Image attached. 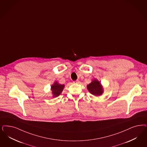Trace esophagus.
Wrapping results in <instances>:
<instances>
[{
	"label": "esophagus",
	"mask_w": 147,
	"mask_h": 147,
	"mask_svg": "<svg viewBox=\"0 0 147 147\" xmlns=\"http://www.w3.org/2000/svg\"><path fill=\"white\" fill-rule=\"evenodd\" d=\"M73 82H74V84H79V83H80V81H79V80H76V81H73Z\"/></svg>",
	"instance_id": "esophagus-1"
}]
</instances>
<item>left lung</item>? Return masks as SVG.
Segmentation results:
<instances>
[{
	"label": "left lung",
	"instance_id": "1",
	"mask_svg": "<svg viewBox=\"0 0 147 147\" xmlns=\"http://www.w3.org/2000/svg\"><path fill=\"white\" fill-rule=\"evenodd\" d=\"M89 92L94 96H100L104 93V88L101 83L96 79H93L91 82L87 86Z\"/></svg>",
	"mask_w": 147,
	"mask_h": 147
}]
</instances>
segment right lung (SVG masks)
Returning <instances> with one entry per match:
<instances>
[{
	"label": "right lung",
	"instance_id": "right-lung-1",
	"mask_svg": "<svg viewBox=\"0 0 147 147\" xmlns=\"http://www.w3.org/2000/svg\"><path fill=\"white\" fill-rule=\"evenodd\" d=\"M65 87V85L59 84L57 81L54 82V83L51 86V91L53 94V97H57L63 91Z\"/></svg>",
	"mask_w": 147,
	"mask_h": 147
}]
</instances>
